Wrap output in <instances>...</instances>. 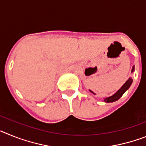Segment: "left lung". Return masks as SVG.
I'll list each match as a JSON object with an SVG mask.
<instances>
[{"label":"left lung","mask_w":146,"mask_h":146,"mask_svg":"<svg viewBox=\"0 0 146 146\" xmlns=\"http://www.w3.org/2000/svg\"><path fill=\"white\" fill-rule=\"evenodd\" d=\"M134 71H135V66H133V67H132V69H131V73H132V72H134ZM132 81H133L132 78H131V77H129V79L126 81V82H125L124 84L121 86V88H120L118 91H116V93H115L113 95L109 96V97L104 98V102H107V103L114 102L118 100V99H119L122 96V95H123V94H124V93L126 92V91H127L129 88V87L131 86V83H132Z\"/></svg>","instance_id":"obj_1"}]
</instances>
